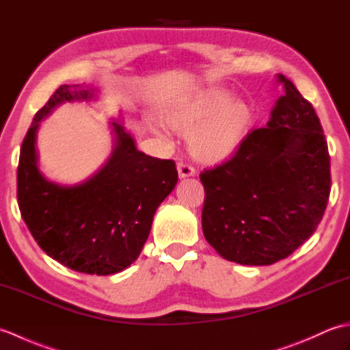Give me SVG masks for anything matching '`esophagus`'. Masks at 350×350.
<instances>
[{
  "label": "esophagus",
  "mask_w": 350,
  "mask_h": 350,
  "mask_svg": "<svg viewBox=\"0 0 350 350\" xmlns=\"http://www.w3.org/2000/svg\"><path fill=\"white\" fill-rule=\"evenodd\" d=\"M177 173H179V177L183 179V177L196 176V168L191 167L187 162H179L177 163Z\"/></svg>",
  "instance_id": "esophagus-1"
}]
</instances>
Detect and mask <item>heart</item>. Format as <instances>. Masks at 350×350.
<instances>
[{"mask_svg":"<svg viewBox=\"0 0 350 350\" xmlns=\"http://www.w3.org/2000/svg\"><path fill=\"white\" fill-rule=\"evenodd\" d=\"M252 118L247 102H232V94L219 88L198 92L165 114L171 129L189 132V150L202 162H218L234 153L247 138Z\"/></svg>","mask_w":350,"mask_h":350,"instance_id":"b5f03b06","label":"heart"}]
</instances>
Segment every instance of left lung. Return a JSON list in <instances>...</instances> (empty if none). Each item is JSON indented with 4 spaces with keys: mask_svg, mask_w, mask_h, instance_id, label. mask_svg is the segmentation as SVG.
<instances>
[{
    "mask_svg": "<svg viewBox=\"0 0 350 350\" xmlns=\"http://www.w3.org/2000/svg\"><path fill=\"white\" fill-rule=\"evenodd\" d=\"M265 128L248 132L230 159L200 174L202 226L218 254L272 265L313 234L331 192V158L321 120L286 77Z\"/></svg>",
    "mask_w": 350,
    "mask_h": 350,
    "instance_id": "left-lung-1",
    "label": "left lung"
}]
</instances>
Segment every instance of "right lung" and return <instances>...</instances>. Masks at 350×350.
<instances>
[{
  "mask_svg": "<svg viewBox=\"0 0 350 350\" xmlns=\"http://www.w3.org/2000/svg\"><path fill=\"white\" fill-rule=\"evenodd\" d=\"M85 85H60L22 141L18 165V204L39 247L69 269L111 275L138 258L150 233L153 215L177 183L176 163L139 152L117 122L116 147L92 179L62 187L37 168L36 133L39 122L66 100H90Z\"/></svg>",
  "mask_w": 350,
  "mask_h": 350,
  "instance_id": "right-lung-1",
  "label": "right lung"
}]
</instances>
